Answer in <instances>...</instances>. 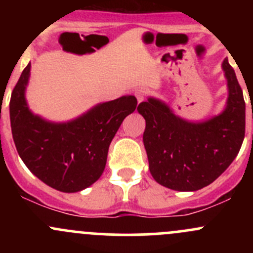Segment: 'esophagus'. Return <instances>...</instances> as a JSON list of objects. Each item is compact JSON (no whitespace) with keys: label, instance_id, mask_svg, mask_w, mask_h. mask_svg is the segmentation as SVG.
I'll list each match as a JSON object with an SVG mask.
<instances>
[{"label":"esophagus","instance_id":"34e87169","mask_svg":"<svg viewBox=\"0 0 253 253\" xmlns=\"http://www.w3.org/2000/svg\"><path fill=\"white\" fill-rule=\"evenodd\" d=\"M134 94H136V96H137V101H138V104H139V103H142V101L144 100V95H145L144 89H142V88L136 89V90H134Z\"/></svg>","mask_w":253,"mask_h":253}]
</instances>
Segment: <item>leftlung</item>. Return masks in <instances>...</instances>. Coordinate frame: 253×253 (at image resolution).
<instances>
[{
  "mask_svg": "<svg viewBox=\"0 0 253 253\" xmlns=\"http://www.w3.org/2000/svg\"><path fill=\"white\" fill-rule=\"evenodd\" d=\"M221 68L228 99L224 110L203 121H188L165 101L149 96L137 110L144 117L143 143L149 171L164 187L197 191L215 181L235 159L245 137V100L228 58Z\"/></svg>",
  "mask_w": 253,
  "mask_h": 253,
  "instance_id": "obj_1",
  "label": "left lung"
}]
</instances>
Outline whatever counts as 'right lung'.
<instances>
[{"label": "right lung", "mask_w": 253, "mask_h": 253, "mask_svg": "<svg viewBox=\"0 0 253 253\" xmlns=\"http://www.w3.org/2000/svg\"><path fill=\"white\" fill-rule=\"evenodd\" d=\"M30 62L20 75L9 101V117L18 154L28 169L50 187L66 193L93 185L106 165L109 145L137 99L124 95L94 105L66 122L34 114L25 98Z\"/></svg>", "instance_id": "1"}]
</instances>
